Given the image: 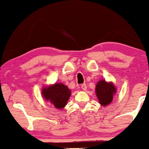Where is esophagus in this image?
I'll return each mask as SVG.
<instances>
[{"label":"esophagus","mask_w":149,"mask_h":149,"mask_svg":"<svg viewBox=\"0 0 149 149\" xmlns=\"http://www.w3.org/2000/svg\"><path fill=\"white\" fill-rule=\"evenodd\" d=\"M81 88L83 89V90H86V89H87L86 84H85V83H84V84H82L81 85Z\"/></svg>","instance_id":"34e87169"}]
</instances>
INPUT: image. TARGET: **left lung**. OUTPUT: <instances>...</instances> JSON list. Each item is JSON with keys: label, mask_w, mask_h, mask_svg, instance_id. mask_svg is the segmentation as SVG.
I'll return each instance as SVG.
<instances>
[{"label": "left lung", "mask_w": 149, "mask_h": 149, "mask_svg": "<svg viewBox=\"0 0 149 149\" xmlns=\"http://www.w3.org/2000/svg\"><path fill=\"white\" fill-rule=\"evenodd\" d=\"M95 91L101 105L108 106L111 103L113 95L116 92V88L111 82L107 83L106 80H101L97 83Z\"/></svg>", "instance_id": "1"}]
</instances>
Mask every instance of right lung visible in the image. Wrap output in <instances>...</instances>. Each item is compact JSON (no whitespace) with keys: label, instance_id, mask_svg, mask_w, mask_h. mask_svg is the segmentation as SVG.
Masks as SVG:
<instances>
[{"label":"right lung","instance_id":"1","mask_svg":"<svg viewBox=\"0 0 149 149\" xmlns=\"http://www.w3.org/2000/svg\"><path fill=\"white\" fill-rule=\"evenodd\" d=\"M71 93L68 87L62 83H55L42 90V95L45 100L59 109H62L66 105Z\"/></svg>","mask_w":149,"mask_h":149}]
</instances>
